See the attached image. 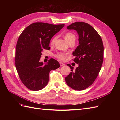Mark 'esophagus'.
Instances as JSON below:
<instances>
[{
    "instance_id": "1",
    "label": "esophagus",
    "mask_w": 120,
    "mask_h": 120,
    "mask_svg": "<svg viewBox=\"0 0 120 120\" xmlns=\"http://www.w3.org/2000/svg\"><path fill=\"white\" fill-rule=\"evenodd\" d=\"M60 66H61V67H62V66H64V64H63V63H60Z\"/></svg>"
}]
</instances>
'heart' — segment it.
Here are the masks:
<instances>
[{"label": "heart", "mask_w": 120, "mask_h": 120, "mask_svg": "<svg viewBox=\"0 0 120 120\" xmlns=\"http://www.w3.org/2000/svg\"><path fill=\"white\" fill-rule=\"evenodd\" d=\"M64 38L66 39V41L68 42L70 39H71L72 38H75V36L74 34H72L71 33H70V32H67L64 35ZM56 40V37H54L52 40L51 41V44L53 45L54 43L55 42V41ZM56 57L57 58V59H59L61 60H64L66 59V54H64V53H61L59 52L57 53L56 54Z\"/></svg>", "instance_id": "b5f03b06"}]
</instances>
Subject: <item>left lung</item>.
<instances>
[{
    "instance_id": "obj_1",
    "label": "left lung",
    "mask_w": 120,
    "mask_h": 120,
    "mask_svg": "<svg viewBox=\"0 0 120 120\" xmlns=\"http://www.w3.org/2000/svg\"><path fill=\"white\" fill-rule=\"evenodd\" d=\"M79 34V45L72 53V59L79 67L68 64L71 72L65 78L67 85L77 90L88 88L95 82L101 70L104 59V45L101 36L91 25L84 22H75L68 26Z\"/></svg>"
}]
</instances>
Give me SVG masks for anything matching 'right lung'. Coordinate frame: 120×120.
Here are the masks:
<instances>
[{"label":"right lung","mask_w":120,"mask_h":120,"mask_svg":"<svg viewBox=\"0 0 120 120\" xmlns=\"http://www.w3.org/2000/svg\"><path fill=\"white\" fill-rule=\"evenodd\" d=\"M64 24H52L37 22L30 24L18 39L15 63L21 81L27 88L37 91L46 86L50 71L60 67V64L52 58L48 64L40 62L41 52L49 49L50 41Z\"/></svg>","instance_id":"1"}]
</instances>
